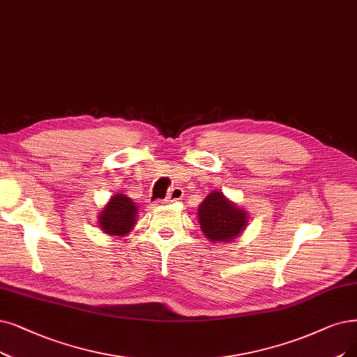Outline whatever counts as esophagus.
Returning a JSON list of instances; mask_svg holds the SVG:
<instances>
[{
  "instance_id": "esophagus-1",
  "label": "esophagus",
  "mask_w": 357,
  "mask_h": 357,
  "mask_svg": "<svg viewBox=\"0 0 357 357\" xmlns=\"http://www.w3.org/2000/svg\"><path fill=\"white\" fill-rule=\"evenodd\" d=\"M183 197V190L180 188H174L171 189L168 196L164 199V204H169V202H176V201H180V199Z\"/></svg>"
}]
</instances>
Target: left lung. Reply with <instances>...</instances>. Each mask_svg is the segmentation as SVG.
<instances>
[{"instance_id":"1","label":"left lung","mask_w":357,"mask_h":357,"mask_svg":"<svg viewBox=\"0 0 357 357\" xmlns=\"http://www.w3.org/2000/svg\"><path fill=\"white\" fill-rule=\"evenodd\" d=\"M249 213L222 192L212 190L197 209V222L212 243H231L243 234Z\"/></svg>"}]
</instances>
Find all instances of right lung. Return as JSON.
Here are the masks:
<instances>
[{"label": "right lung", "mask_w": 357, "mask_h": 357, "mask_svg": "<svg viewBox=\"0 0 357 357\" xmlns=\"http://www.w3.org/2000/svg\"><path fill=\"white\" fill-rule=\"evenodd\" d=\"M139 206L129 196L116 193L98 213V227L112 237H126L130 234L137 221Z\"/></svg>", "instance_id": "obj_1"}]
</instances>
